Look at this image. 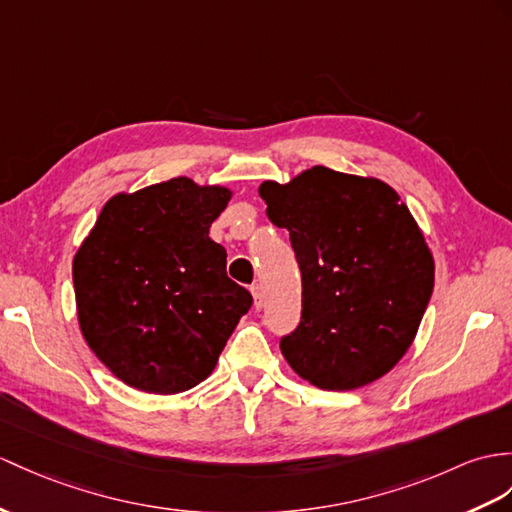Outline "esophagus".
<instances>
[{
	"label": "esophagus",
	"instance_id": "34e87169",
	"mask_svg": "<svg viewBox=\"0 0 512 512\" xmlns=\"http://www.w3.org/2000/svg\"><path fill=\"white\" fill-rule=\"evenodd\" d=\"M252 295H254V306H256V310L263 308V306H265L263 286H260V284H252Z\"/></svg>",
	"mask_w": 512,
	"mask_h": 512
}]
</instances>
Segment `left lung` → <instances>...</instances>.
Listing matches in <instances>:
<instances>
[{
    "instance_id": "left-lung-1",
    "label": "left lung",
    "mask_w": 512,
    "mask_h": 512,
    "mask_svg": "<svg viewBox=\"0 0 512 512\" xmlns=\"http://www.w3.org/2000/svg\"><path fill=\"white\" fill-rule=\"evenodd\" d=\"M289 230L302 319L280 339L297 376L326 391L382 378L413 343L434 289L426 239L389 184L328 167L258 189Z\"/></svg>"
}]
</instances>
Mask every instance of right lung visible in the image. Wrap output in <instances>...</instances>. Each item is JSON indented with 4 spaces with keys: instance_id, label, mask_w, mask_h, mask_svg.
<instances>
[{
    "instance_id": "add662e5",
    "label": "right lung",
    "mask_w": 512,
    "mask_h": 512,
    "mask_svg": "<svg viewBox=\"0 0 512 512\" xmlns=\"http://www.w3.org/2000/svg\"><path fill=\"white\" fill-rule=\"evenodd\" d=\"M230 195L189 178L119 193L73 258L80 330L128 386L193 389L252 306V293L228 278L226 249L208 236Z\"/></svg>"
}]
</instances>
